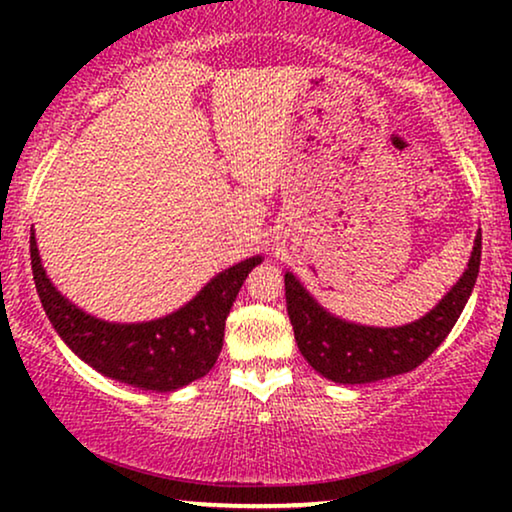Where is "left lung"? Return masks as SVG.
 Wrapping results in <instances>:
<instances>
[{
	"mask_svg": "<svg viewBox=\"0 0 512 512\" xmlns=\"http://www.w3.org/2000/svg\"><path fill=\"white\" fill-rule=\"evenodd\" d=\"M30 258L39 300L62 342L104 377L158 394L186 387L214 368L226 317L254 268L247 258L209 279L179 310L151 321L118 324L86 312L53 284L41 261L34 226Z\"/></svg>",
	"mask_w": 512,
	"mask_h": 512,
	"instance_id": "obj_1",
	"label": "left lung"
}]
</instances>
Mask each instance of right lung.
<instances>
[{"instance_id":"obj_1","label":"right lung","mask_w":512,"mask_h":512,"mask_svg":"<svg viewBox=\"0 0 512 512\" xmlns=\"http://www.w3.org/2000/svg\"><path fill=\"white\" fill-rule=\"evenodd\" d=\"M480 237H475L468 268L447 296L422 319L405 326H361L324 310L303 282L286 272V310L307 363L338 384H368L415 370L452 331L480 270Z\"/></svg>"}]
</instances>
